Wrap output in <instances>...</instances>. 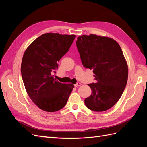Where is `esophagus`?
I'll list each match as a JSON object with an SVG mask.
<instances>
[{
    "label": "esophagus",
    "mask_w": 147,
    "mask_h": 147,
    "mask_svg": "<svg viewBox=\"0 0 147 147\" xmlns=\"http://www.w3.org/2000/svg\"><path fill=\"white\" fill-rule=\"evenodd\" d=\"M81 83H79V82H78V83H77L76 84H74V86L75 87H77V86H80L81 85Z\"/></svg>",
    "instance_id": "obj_1"
}]
</instances>
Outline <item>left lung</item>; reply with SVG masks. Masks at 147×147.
Listing matches in <instances>:
<instances>
[{
  "label": "left lung",
  "instance_id": "8db88e82",
  "mask_svg": "<svg viewBox=\"0 0 147 147\" xmlns=\"http://www.w3.org/2000/svg\"><path fill=\"white\" fill-rule=\"evenodd\" d=\"M76 45L84 67L93 70L96 83L88 84L91 95L84 100L87 107L94 112L112 108L126 88L128 68L119 44L113 39L84 35Z\"/></svg>",
  "mask_w": 147,
  "mask_h": 147
}]
</instances>
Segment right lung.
<instances>
[{
	"label": "right lung",
	"mask_w": 147,
	"mask_h": 147,
	"mask_svg": "<svg viewBox=\"0 0 147 147\" xmlns=\"http://www.w3.org/2000/svg\"><path fill=\"white\" fill-rule=\"evenodd\" d=\"M75 35L47 33L36 38L26 49L21 73L30 99L46 112H56L66 105L74 88L54 78L57 63L69 50Z\"/></svg>",
	"instance_id": "right-lung-1"
}]
</instances>
